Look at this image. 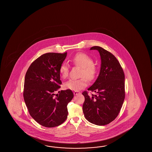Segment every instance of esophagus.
Listing matches in <instances>:
<instances>
[{
    "instance_id": "esophagus-1",
    "label": "esophagus",
    "mask_w": 152,
    "mask_h": 152,
    "mask_svg": "<svg viewBox=\"0 0 152 152\" xmlns=\"http://www.w3.org/2000/svg\"><path fill=\"white\" fill-rule=\"evenodd\" d=\"M80 94V92H77V91H74V92H73V94H74L75 95H78V94Z\"/></svg>"
}]
</instances>
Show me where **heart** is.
<instances>
[{
	"mask_svg": "<svg viewBox=\"0 0 152 152\" xmlns=\"http://www.w3.org/2000/svg\"><path fill=\"white\" fill-rule=\"evenodd\" d=\"M72 61L75 65L80 67L82 69L81 71V78L77 80L71 79L65 84L66 89L74 91H79L86 87L87 80H93L96 73V68L94 66V61L89 56L82 53H77L72 59ZM69 66L66 62H62L59 67V73L63 79L68 77ZM86 77L85 78V77Z\"/></svg>",
	"mask_w": 152,
	"mask_h": 152,
	"instance_id": "obj_1",
	"label": "heart"
}]
</instances>
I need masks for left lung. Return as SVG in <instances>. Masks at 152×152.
Masks as SVG:
<instances>
[{
  "label": "left lung",
  "mask_w": 152,
  "mask_h": 152,
  "mask_svg": "<svg viewBox=\"0 0 152 152\" xmlns=\"http://www.w3.org/2000/svg\"><path fill=\"white\" fill-rule=\"evenodd\" d=\"M100 56L99 74L94 84L87 90L96 92L89 96L83 92L85 102L83 110L86 119L97 126H104L115 120L120 113L125 98V77L116 57L98 46L91 47Z\"/></svg>",
  "instance_id": "1"
}]
</instances>
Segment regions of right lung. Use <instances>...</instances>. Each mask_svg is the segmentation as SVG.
I'll use <instances>...</instances> for the list:
<instances>
[{"label":"right lung","mask_w":152,"mask_h":152,"mask_svg":"<svg viewBox=\"0 0 152 152\" xmlns=\"http://www.w3.org/2000/svg\"><path fill=\"white\" fill-rule=\"evenodd\" d=\"M66 56L67 53L44 54L32 62L26 73L24 102L30 116L42 126H58L67 117V107L74 97L72 91L61 90L54 96L61 87L59 67Z\"/></svg>","instance_id":"right-lung-1"}]
</instances>
